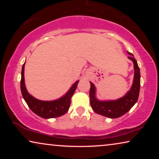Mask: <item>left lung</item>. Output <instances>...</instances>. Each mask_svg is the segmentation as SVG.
Instances as JSON below:
<instances>
[{
	"instance_id": "1",
	"label": "left lung",
	"mask_w": 159,
	"mask_h": 159,
	"mask_svg": "<svg viewBox=\"0 0 159 159\" xmlns=\"http://www.w3.org/2000/svg\"><path fill=\"white\" fill-rule=\"evenodd\" d=\"M127 53L129 55L128 58L132 60L134 64V75L132 88L125 96L115 101H99L95 97V87L90 82V106L97 114L111 119L119 118L129 111L138 101L140 88V68L133 54L129 52Z\"/></svg>"
}]
</instances>
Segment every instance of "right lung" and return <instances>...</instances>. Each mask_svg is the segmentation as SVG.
<instances>
[{
	"mask_svg": "<svg viewBox=\"0 0 159 159\" xmlns=\"http://www.w3.org/2000/svg\"><path fill=\"white\" fill-rule=\"evenodd\" d=\"M25 64L21 69V91L22 96L29 108L38 116L44 119L56 118L62 116L68 111L71 104V98L77 88L79 81L75 82L68 92L60 98L55 101H44L34 98L27 92L25 83Z\"/></svg>",
	"mask_w": 159,
	"mask_h": 159,
	"instance_id": "add662e5",
	"label": "right lung"
}]
</instances>
